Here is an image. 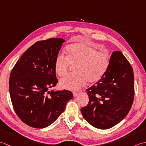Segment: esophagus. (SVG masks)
<instances>
[{
    "label": "esophagus",
    "mask_w": 146,
    "mask_h": 146,
    "mask_svg": "<svg viewBox=\"0 0 146 146\" xmlns=\"http://www.w3.org/2000/svg\"><path fill=\"white\" fill-rule=\"evenodd\" d=\"M73 97H77V96H78V93H77V92H73Z\"/></svg>",
    "instance_id": "obj_1"
}]
</instances>
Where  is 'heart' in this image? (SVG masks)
I'll use <instances>...</instances> for the list:
<instances>
[{
    "instance_id": "1",
    "label": "heart",
    "mask_w": 146,
    "mask_h": 146,
    "mask_svg": "<svg viewBox=\"0 0 146 146\" xmlns=\"http://www.w3.org/2000/svg\"><path fill=\"white\" fill-rule=\"evenodd\" d=\"M66 58L58 54L55 60L54 70L60 76L68 73L70 64L76 65V74L68 75L60 81L62 88L77 90L86 82L95 83L100 80L107 72L109 66L107 53L97 51L94 46L83 42L73 43L66 48Z\"/></svg>"
}]
</instances>
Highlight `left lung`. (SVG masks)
I'll use <instances>...</instances> for the list:
<instances>
[{
	"label": "left lung",
	"instance_id": "8db88e82",
	"mask_svg": "<svg viewBox=\"0 0 146 146\" xmlns=\"http://www.w3.org/2000/svg\"><path fill=\"white\" fill-rule=\"evenodd\" d=\"M86 92L89 102L81 112L90 124L107 129L124 119L134 100V76L131 65L122 52L111 54L107 72Z\"/></svg>",
	"mask_w": 146,
	"mask_h": 146
}]
</instances>
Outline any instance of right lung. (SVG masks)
Masks as SVG:
<instances>
[{"label": "right lung", "instance_id": "right-lung-1", "mask_svg": "<svg viewBox=\"0 0 146 146\" xmlns=\"http://www.w3.org/2000/svg\"><path fill=\"white\" fill-rule=\"evenodd\" d=\"M65 40L50 38L35 43L24 52L12 69L9 93L17 116L34 128L47 127L63 112L72 92L49 91L58 80L55 60Z\"/></svg>", "mask_w": 146, "mask_h": 146}]
</instances>
